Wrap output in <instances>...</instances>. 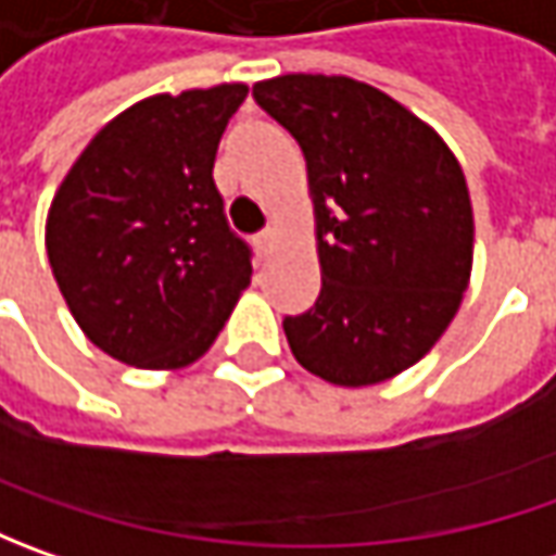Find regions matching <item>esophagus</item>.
Returning <instances> with one entry per match:
<instances>
[{
  "label": "esophagus",
  "mask_w": 556,
  "mask_h": 556,
  "mask_svg": "<svg viewBox=\"0 0 556 556\" xmlns=\"http://www.w3.org/2000/svg\"><path fill=\"white\" fill-rule=\"evenodd\" d=\"M253 244L260 253H271V247L278 244V231L275 228H266V231H260L256 238H253Z\"/></svg>",
  "instance_id": "34e87169"
}]
</instances>
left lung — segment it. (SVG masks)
<instances>
[{
    "instance_id": "1",
    "label": "left lung",
    "mask_w": 556,
    "mask_h": 556,
    "mask_svg": "<svg viewBox=\"0 0 556 556\" xmlns=\"http://www.w3.org/2000/svg\"><path fill=\"white\" fill-rule=\"evenodd\" d=\"M253 98L300 141L321 293L285 318L290 353L333 387H374L437 346L473 268V206L437 129L353 76L285 74Z\"/></svg>"
}]
</instances>
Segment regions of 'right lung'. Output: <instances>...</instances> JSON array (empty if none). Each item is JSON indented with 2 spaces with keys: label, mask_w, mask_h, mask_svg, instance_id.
Segmentation results:
<instances>
[{
  "label": "right lung",
  "mask_w": 556,
  "mask_h": 556,
  "mask_svg": "<svg viewBox=\"0 0 556 556\" xmlns=\"http://www.w3.org/2000/svg\"><path fill=\"white\" fill-rule=\"evenodd\" d=\"M247 83L141 98L98 129L46 216V250L79 331L132 368L179 371L250 285L213 182Z\"/></svg>",
  "instance_id": "1"
}]
</instances>
